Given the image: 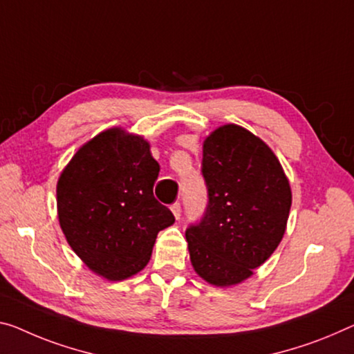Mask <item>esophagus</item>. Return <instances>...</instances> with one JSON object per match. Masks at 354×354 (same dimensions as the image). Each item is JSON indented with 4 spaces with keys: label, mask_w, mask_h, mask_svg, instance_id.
<instances>
[{
    "label": "esophagus",
    "mask_w": 354,
    "mask_h": 354,
    "mask_svg": "<svg viewBox=\"0 0 354 354\" xmlns=\"http://www.w3.org/2000/svg\"><path fill=\"white\" fill-rule=\"evenodd\" d=\"M171 210H172L174 216H176V218H178V216H180V214H182V205H180V203H174V204L171 205Z\"/></svg>",
    "instance_id": "obj_1"
}]
</instances>
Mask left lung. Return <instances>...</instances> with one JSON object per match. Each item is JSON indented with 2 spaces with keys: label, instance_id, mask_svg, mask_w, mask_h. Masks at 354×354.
I'll return each mask as SVG.
<instances>
[{
  "label": "left lung",
  "instance_id": "1",
  "mask_svg": "<svg viewBox=\"0 0 354 354\" xmlns=\"http://www.w3.org/2000/svg\"><path fill=\"white\" fill-rule=\"evenodd\" d=\"M207 205L185 231L194 270L212 285H236L279 247L291 189L277 156L237 124L215 129L204 142Z\"/></svg>",
  "mask_w": 354,
  "mask_h": 354
}]
</instances>
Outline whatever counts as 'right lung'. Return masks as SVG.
I'll list each match as a JSON object with an SVG mask.
<instances>
[{"label":"right lung","mask_w":354,"mask_h":354,"mask_svg":"<svg viewBox=\"0 0 354 354\" xmlns=\"http://www.w3.org/2000/svg\"><path fill=\"white\" fill-rule=\"evenodd\" d=\"M160 165L139 136L113 128L73 156L57 185L58 218L71 248L96 274L123 280L149 263L176 218L156 201Z\"/></svg>","instance_id":"1"}]
</instances>
